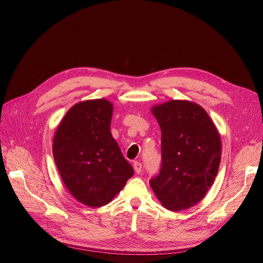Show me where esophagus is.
Here are the masks:
<instances>
[{
  "label": "esophagus",
  "instance_id": "1",
  "mask_svg": "<svg viewBox=\"0 0 263 263\" xmlns=\"http://www.w3.org/2000/svg\"><path fill=\"white\" fill-rule=\"evenodd\" d=\"M133 168H134V171H135L136 174H140V173L142 172V163L135 161V162L133 163Z\"/></svg>",
  "mask_w": 263,
  "mask_h": 263
}]
</instances>
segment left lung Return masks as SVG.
Instances as JSON below:
<instances>
[{
	"label": "left lung",
	"mask_w": 263,
	"mask_h": 263,
	"mask_svg": "<svg viewBox=\"0 0 263 263\" xmlns=\"http://www.w3.org/2000/svg\"><path fill=\"white\" fill-rule=\"evenodd\" d=\"M161 128L160 173L150 185L165 208L181 211L199 202L220 162L219 134L198 104L172 100L153 107Z\"/></svg>",
	"instance_id": "8db88e82"
}]
</instances>
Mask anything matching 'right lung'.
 Instances as JSON below:
<instances>
[{"mask_svg":"<svg viewBox=\"0 0 263 263\" xmlns=\"http://www.w3.org/2000/svg\"><path fill=\"white\" fill-rule=\"evenodd\" d=\"M113 105L83 101L66 113L55 132L53 157L71 195L92 208L107 204L134 175L110 133Z\"/></svg>","mask_w":263,"mask_h":263,"instance_id":"add662e5","label":"right lung"}]
</instances>
